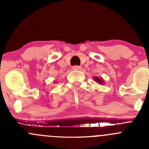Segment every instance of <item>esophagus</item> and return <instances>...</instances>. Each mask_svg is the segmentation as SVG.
Segmentation results:
<instances>
[{"mask_svg":"<svg viewBox=\"0 0 149 149\" xmlns=\"http://www.w3.org/2000/svg\"><path fill=\"white\" fill-rule=\"evenodd\" d=\"M72 68H73V70H81V66L79 65H73V67H72Z\"/></svg>","mask_w":149,"mask_h":149,"instance_id":"34e87169","label":"esophagus"}]
</instances>
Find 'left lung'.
Returning a JSON list of instances; mask_svg holds the SVG:
<instances>
[{"label": "left lung", "instance_id": "1", "mask_svg": "<svg viewBox=\"0 0 149 149\" xmlns=\"http://www.w3.org/2000/svg\"><path fill=\"white\" fill-rule=\"evenodd\" d=\"M94 79H95V80L97 81V82H99V83H100V84L102 83V79H99V78L95 77V78H94Z\"/></svg>", "mask_w": 149, "mask_h": 149}]
</instances>
